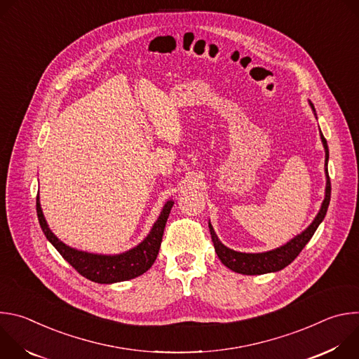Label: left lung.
I'll list each match as a JSON object with an SVG mask.
<instances>
[{
	"label": "left lung",
	"mask_w": 359,
	"mask_h": 359,
	"mask_svg": "<svg viewBox=\"0 0 359 359\" xmlns=\"http://www.w3.org/2000/svg\"><path fill=\"white\" fill-rule=\"evenodd\" d=\"M311 107H313V104H311ZM313 109H314V107H313ZM314 115L317 116L316 109H314ZM321 139H323V144H324V149H325L327 187H325V198L323 201L321 210L317 215V217L314 219V222L309 226V229L304 230L297 237H294L285 245L278 247V248L271 250V251H267V252H257V254L238 252V251L227 248L217 238L212 224L209 223V229H210L212 240H213V244H215V250L219 255V259L222 260V263L226 267H229L230 270H233L236 273L245 274V276H260V274H266V273L280 271L284 267H287L290 263H292L297 259V255L301 252V250L305 247V244L311 240V237L314 236L320 223L324 220V217L327 215V210H328V206H330V200H331V182H330V175H328V169H327L330 151H328L327 140H325L323 133H321Z\"/></svg>",
	"instance_id": "1"
}]
</instances>
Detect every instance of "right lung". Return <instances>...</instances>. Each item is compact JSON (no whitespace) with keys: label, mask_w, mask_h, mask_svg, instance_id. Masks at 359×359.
Returning <instances> with one entry per match:
<instances>
[{"label":"right lung","mask_w":359,"mask_h":359,"mask_svg":"<svg viewBox=\"0 0 359 359\" xmlns=\"http://www.w3.org/2000/svg\"><path fill=\"white\" fill-rule=\"evenodd\" d=\"M173 208V201H168L165 208L158 219V222L153 224L151 231L149 236L135 248L118 254V255H100V254H90L85 251H78L75 248L68 247L61 240H58L54 233L49 230L45 217L41 210L39 196H36V215L39 220V226L46 236V238L53 243V245L60 251L62 257L85 278L99 283V284H112L119 281H126L135 277L142 276L146 273L151 264L155 263L165 226L169 217V213Z\"/></svg>","instance_id":"right-lung-1"}]
</instances>
